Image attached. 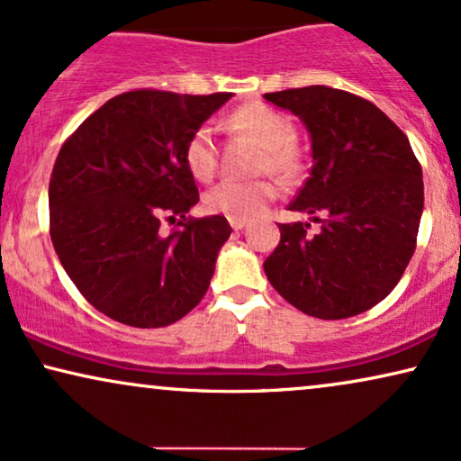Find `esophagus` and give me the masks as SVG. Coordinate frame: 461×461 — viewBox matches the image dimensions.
Listing matches in <instances>:
<instances>
[{
    "label": "esophagus",
    "mask_w": 461,
    "mask_h": 461,
    "mask_svg": "<svg viewBox=\"0 0 461 461\" xmlns=\"http://www.w3.org/2000/svg\"><path fill=\"white\" fill-rule=\"evenodd\" d=\"M229 222L232 226V230H243L248 226V220L245 218H229Z\"/></svg>",
    "instance_id": "esophagus-1"
}]
</instances>
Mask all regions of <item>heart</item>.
<instances>
[{
  "label": "heart",
  "mask_w": 461,
  "mask_h": 461,
  "mask_svg": "<svg viewBox=\"0 0 461 461\" xmlns=\"http://www.w3.org/2000/svg\"><path fill=\"white\" fill-rule=\"evenodd\" d=\"M232 124L243 133L252 135L256 141L265 148L262 169H268L277 176L292 177L301 169V158L294 150V124L285 113L273 110L262 104H249L239 107L232 113ZM184 158L190 173L196 179L213 177L218 167V146L212 124H201L193 135L188 137L184 148ZM273 182L268 179H222L205 193V207L212 213H222L229 218H252L258 216L267 203L273 199Z\"/></svg>",
  "instance_id": "1"
}]
</instances>
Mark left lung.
Listing matches in <instances>:
<instances>
[{
  "label": "left lung",
  "mask_w": 461,
  "mask_h": 461,
  "mask_svg": "<svg viewBox=\"0 0 461 461\" xmlns=\"http://www.w3.org/2000/svg\"><path fill=\"white\" fill-rule=\"evenodd\" d=\"M301 118L311 173L290 212L320 222L282 224L267 279L303 313L345 320L381 303L415 252L423 176L406 135L370 101L330 86L267 93Z\"/></svg>",
  "instance_id": "obj_1"
}]
</instances>
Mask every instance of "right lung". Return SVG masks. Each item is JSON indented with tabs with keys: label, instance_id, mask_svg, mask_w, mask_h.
Instances as JSON below:
<instances>
[{
	"label": "right lung",
	"instance_id": "1",
	"mask_svg": "<svg viewBox=\"0 0 461 461\" xmlns=\"http://www.w3.org/2000/svg\"><path fill=\"white\" fill-rule=\"evenodd\" d=\"M230 93L131 91L91 113L52 169L50 237L65 273L95 309L121 324L160 328L205 296L224 216L186 220L199 203L184 148ZM185 229L163 236V217Z\"/></svg>",
	"mask_w": 461,
	"mask_h": 461
}]
</instances>
